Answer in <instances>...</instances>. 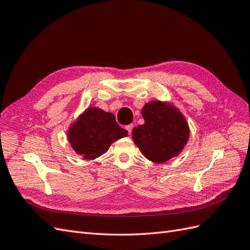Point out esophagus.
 <instances>
[{
  "instance_id": "obj_1",
  "label": "esophagus",
  "mask_w": 250,
  "mask_h": 250,
  "mask_svg": "<svg viewBox=\"0 0 250 250\" xmlns=\"http://www.w3.org/2000/svg\"><path fill=\"white\" fill-rule=\"evenodd\" d=\"M133 125L131 124V125H125V130L127 131V133H129V134H131L132 133V130H133Z\"/></svg>"
}]
</instances>
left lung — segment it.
<instances>
[{
    "instance_id": "8db88e82",
    "label": "left lung",
    "mask_w": 250,
    "mask_h": 250,
    "mask_svg": "<svg viewBox=\"0 0 250 250\" xmlns=\"http://www.w3.org/2000/svg\"><path fill=\"white\" fill-rule=\"evenodd\" d=\"M145 124L134 127L132 138L146 159L163 163L179 155L189 138L183 114L167 102L153 101L141 110Z\"/></svg>"
}]
</instances>
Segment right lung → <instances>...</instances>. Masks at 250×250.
<instances>
[{
  "instance_id": "obj_1",
  "label": "right lung",
  "mask_w": 250,
  "mask_h": 250,
  "mask_svg": "<svg viewBox=\"0 0 250 250\" xmlns=\"http://www.w3.org/2000/svg\"><path fill=\"white\" fill-rule=\"evenodd\" d=\"M67 136L77 155L93 160L108 151L114 141L126 137L127 131L118 125L112 113L90 106L71 124Z\"/></svg>"
}]
</instances>
